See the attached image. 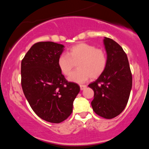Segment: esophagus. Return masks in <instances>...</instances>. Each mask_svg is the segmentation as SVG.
Returning a JSON list of instances; mask_svg holds the SVG:
<instances>
[{
  "label": "esophagus",
  "mask_w": 149,
  "mask_h": 149,
  "mask_svg": "<svg viewBox=\"0 0 149 149\" xmlns=\"http://www.w3.org/2000/svg\"><path fill=\"white\" fill-rule=\"evenodd\" d=\"M86 85H80V90H85V88H86Z\"/></svg>",
  "instance_id": "esophagus-1"
}]
</instances>
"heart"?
<instances>
[{"label": "heart", "mask_w": 149, "mask_h": 149, "mask_svg": "<svg viewBox=\"0 0 149 149\" xmlns=\"http://www.w3.org/2000/svg\"><path fill=\"white\" fill-rule=\"evenodd\" d=\"M78 69L71 73L69 80L83 83L91 77L96 78L104 72L107 67V57L102 49L85 42H79L72 46L66 54H61L57 59V65L65 76L71 73L75 64Z\"/></svg>", "instance_id": "obj_1"}]
</instances>
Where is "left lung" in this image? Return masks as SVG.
Listing matches in <instances>:
<instances>
[{
	"instance_id": "1",
	"label": "left lung",
	"mask_w": 149,
	"mask_h": 149,
	"mask_svg": "<svg viewBox=\"0 0 149 149\" xmlns=\"http://www.w3.org/2000/svg\"><path fill=\"white\" fill-rule=\"evenodd\" d=\"M107 54L105 70L88 85L94 90L91 104L97 115L111 119L122 113L127 105L132 86V77L127 54L116 41L104 37Z\"/></svg>"
}]
</instances>
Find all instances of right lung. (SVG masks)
Wrapping results in <instances>:
<instances>
[{"label": "right lung", "mask_w": 149, "mask_h": 149, "mask_svg": "<svg viewBox=\"0 0 149 149\" xmlns=\"http://www.w3.org/2000/svg\"><path fill=\"white\" fill-rule=\"evenodd\" d=\"M64 46L39 42L31 47L21 64L22 87L26 98L38 116L59 123L73 111L79 85L68 82L61 74L57 59Z\"/></svg>", "instance_id": "1"}]
</instances>
